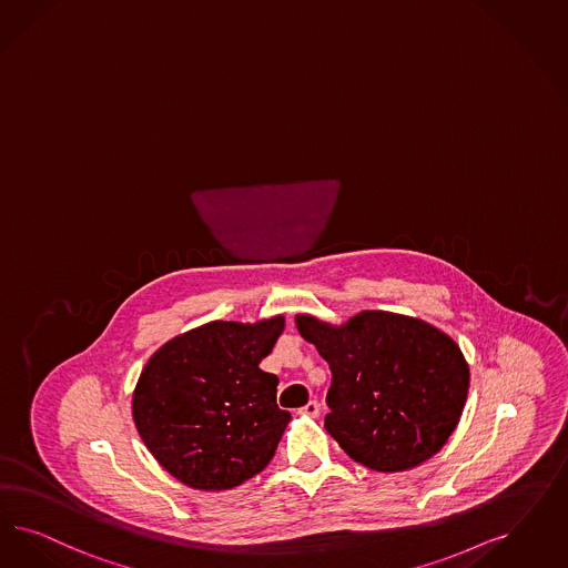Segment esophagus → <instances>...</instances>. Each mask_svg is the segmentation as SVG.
Instances as JSON below:
<instances>
[{"label": "esophagus", "instance_id": "1", "mask_svg": "<svg viewBox=\"0 0 568 568\" xmlns=\"http://www.w3.org/2000/svg\"><path fill=\"white\" fill-rule=\"evenodd\" d=\"M297 413H302V415H308V417H316V415L321 413V405H318L316 400H308V403H306V405H304V407H302V409H300Z\"/></svg>", "mask_w": 568, "mask_h": 568}]
</instances>
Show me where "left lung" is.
I'll use <instances>...</instances> for the list:
<instances>
[{
	"label": "left lung",
	"mask_w": 568,
	"mask_h": 568,
	"mask_svg": "<svg viewBox=\"0 0 568 568\" xmlns=\"http://www.w3.org/2000/svg\"><path fill=\"white\" fill-rule=\"evenodd\" d=\"M300 335L329 363L325 430L356 464L405 471L445 447L466 407L469 367L430 323L363 311L342 325L295 314Z\"/></svg>",
	"instance_id": "left-lung-1"
}]
</instances>
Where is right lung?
<instances>
[{
  "mask_svg": "<svg viewBox=\"0 0 568 568\" xmlns=\"http://www.w3.org/2000/svg\"><path fill=\"white\" fill-rule=\"evenodd\" d=\"M285 329L212 321L165 342L138 377L132 415L161 468L199 490H229L273 459L292 415L276 405L274 373L260 369Z\"/></svg>",
  "mask_w": 568,
  "mask_h": 568,
  "instance_id": "obj_1",
  "label": "right lung"
}]
</instances>
